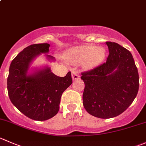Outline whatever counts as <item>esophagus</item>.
Instances as JSON below:
<instances>
[{"mask_svg":"<svg viewBox=\"0 0 146 146\" xmlns=\"http://www.w3.org/2000/svg\"><path fill=\"white\" fill-rule=\"evenodd\" d=\"M72 79L73 80H77L80 79V76L78 74V72L77 71H73L72 73Z\"/></svg>","mask_w":146,"mask_h":146,"instance_id":"obj_1","label":"esophagus"}]
</instances>
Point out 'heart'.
<instances>
[{
  "label": "heart",
  "instance_id": "heart-1",
  "mask_svg": "<svg viewBox=\"0 0 146 146\" xmlns=\"http://www.w3.org/2000/svg\"><path fill=\"white\" fill-rule=\"evenodd\" d=\"M106 49L90 45H82L72 47L63 53V58L69 63H81L86 70H92L103 63L106 58Z\"/></svg>",
  "mask_w": 146,
  "mask_h": 146
}]
</instances>
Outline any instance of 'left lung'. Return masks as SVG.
I'll return each instance as SVG.
<instances>
[{"mask_svg":"<svg viewBox=\"0 0 146 146\" xmlns=\"http://www.w3.org/2000/svg\"><path fill=\"white\" fill-rule=\"evenodd\" d=\"M109 56L106 63L82 73L85 83L83 106L100 118L118 116L126 110L139 88L138 69L132 54L119 44L106 42Z\"/></svg>","mask_w":146,"mask_h":146,"instance_id":"obj_1","label":"left lung"}]
</instances>
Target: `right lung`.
Returning a JSON list of instances; mask_svg holds the SVG:
<instances>
[{
	"label": "right lung",
	"instance_id": "add662e5",
	"mask_svg": "<svg viewBox=\"0 0 146 146\" xmlns=\"http://www.w3.org/2000/svg\"><path fill=\"white\" fill-rule=\"evenodd\" d=\"M48 43L33 44L18 53L10 66L7 88L10 100L22 113L35 121H46L58 113L63 91L73 83L71 73L59 77L48 65L31 67L43 53L48 61H56L49 53Z\"/></svg>",
	"mask_w": 146,
	"mask_h": 146
}]
</instances>
